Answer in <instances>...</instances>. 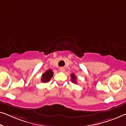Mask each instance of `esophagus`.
Returning a JSON list of instances; mask_svg holds the SVG:
<instances>
[{
  "label": "esophagus",
  "mask_w": 126,
  "mask_h": 126,
  "mask_svg": "<svg viewBox=\"0 0 126 126\" xmlns=\"http://www.w3.org/2000/svg\"><path fill=\"white\" fill-rule=\"evenodd\" d=\"M59 70H60V71H61V72H64V68H63V67H61V68H60Z\"/></svg>",
  "instance_id": "esophagus-1"
}]
</instances>
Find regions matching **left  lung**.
I'll list each match as a JSON object with an SVG mask.
<instances>
[{"instance_id":"8db88e82","label":"left lung","mask_w":126,"mask_h":126,"mask_svg":"<svg viewBox=\"0 0 126 126\" xmlns=\"http://www.w3.org/2000/svg\"><path fill=\"white\" fill-rule=\"evenodd\" d=\"M71 79H72V82H74V83L76 84V80H77V78L74 74H72L71 75Z\"/></svg>"}]
</instances>
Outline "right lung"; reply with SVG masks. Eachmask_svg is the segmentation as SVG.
Instances as JSON below:
<instances>
[{
    "mask_svg": "<svg viewBox=\"0 0 126 126\" xmlns=\"http://www.w3.org/2000/svg\"><path fill=\"white\" fill-rule=\"evenodd\" d=\"M54 72L51 69H48L45 72L44 74L42 75V78H41V81L42 82H48L50 81V79L53 76Z\"/></svg>",
    "mask_w": 126,
    "mask_h": 126,
    "instance_id": "add662e5",
    "label": "right lung"
}]
</instances>
